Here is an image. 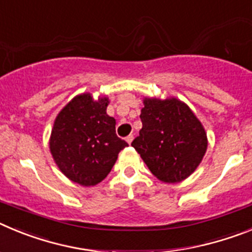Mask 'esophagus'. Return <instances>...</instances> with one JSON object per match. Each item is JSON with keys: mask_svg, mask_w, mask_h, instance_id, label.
<instances>
[{"mask_svg": "<svg viewBox=\"0 0 252 252\" xmlns=\"http://www.w3.org/2000/svg\"><path fill=\"white\" fill-rule=\"evenodd\" d=\"M133 140V135H128L127 137H126V141H127V144H131Z\"/></svg>", "mask_w": 252, "mask_h": 252, "instance_id": "34e87169", "label": "esophagus"}]
</instances>
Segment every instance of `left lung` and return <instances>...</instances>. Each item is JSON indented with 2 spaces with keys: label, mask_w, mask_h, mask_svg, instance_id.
<instances>
[{
  "label": "left lung",
  "mask_w": 252,
  "mask_h": 252,
  "mask_svg": "<svg viewBox=\"0 0 252 252\" xmlns=\"http://www.w3.org/2000/svg\"><path fill=\"white\" fill-rule=\"evenodd\" d=\"M142 128L131 145L150 171L164 183H179L201 164L206 154L203 125L177 98H145Z\"/></svg>",
  "instance_id": "obj_1"
}]
</instances>
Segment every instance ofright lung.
Masks as SVG:
<instances>
[{"label":"right lung","mask_w":252,"mask_h":252,"mask_svg":"<svg viewBox=\"0 0 252 252\" xmlns=\"http://www.w3.org/2000/svg\"><path fill=\"white\" fill-rule=\"evenodd\" d=\"M108 97L75 95L54 121L49 148L66 178L84 187L98 184L115 165L127 142L116 135V120L107 115Z\"/></svg>","instance_id":"obj_1"}]
</instances>
